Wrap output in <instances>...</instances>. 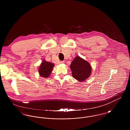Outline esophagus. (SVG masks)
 Segmentation results:
<instances>
[{"instance_id":"34e87169","label":"esophagus","mask_w":130,"mask_h":130,"mask_svg":"<svg viewBox=\"0 0 130 130\" xmlns=\"http://www.w3.org/2000/svg\"><path fill=\"white\" fill-rule=\"evenodd\" d=\"M61 64H63V63H64V61H60V62Z\"/></svg>"}]
</instances>
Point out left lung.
<instances>
[{
  "instance_id": "left-lung-1",
  "label": "left lung",
  "mask_w": 130,
  "mask_h": 130,
  "mask_svg": "<svg viewBox=\"0 0 130 130\" xmlns=\"http://www.w3.org/2000/svg\"><path fill=\"white\" fill-rule=\"evenodd\" d=\"M70 68L73 77L81 82L89 77L92 72V67L89 63L79 56H76L71 62Z\"/></svg>"
}]
</instances>
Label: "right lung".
I'll list each match as a JSON object with an SVG mask.
<instances>
[{"label":"right lung","instance_id":"add662e5","mask_svg":"<svg viewBox=\"0 0 130 130\" xmlns=\"http://www.w3.org/2000/svg\"><path fill=\"white\" fill-rule=\"evenodd\" d=\"M54 64L51 62H47L44 60L38 69V72L43 77H48L51 74Z\"/></svg>","mask_w":130,"mask_h":130}]
</instances>
